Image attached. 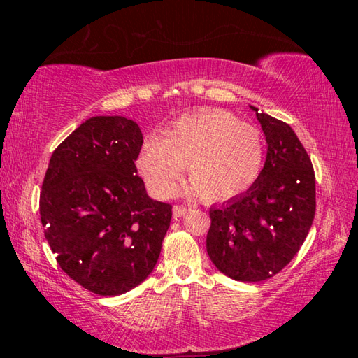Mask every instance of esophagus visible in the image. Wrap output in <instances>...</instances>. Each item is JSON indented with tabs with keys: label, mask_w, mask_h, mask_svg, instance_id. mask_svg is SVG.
Returning a JSON list of instances; mask_svg holds the SVG:
<instances>
[{
	"label": "esophagus",
	"mask_w": 358,
	"mask_h": 358,
	"mask_svg": "<svg viewBox=\"0 0 358 358\" xmlns=\"http://www.w3.org/2000/svg\"><path fill=\"white\" fill-rule=\"evenodd\" d=\"M187 211H189V208L183 207V205H175V207H173V216L175 217H181V216H185Z\"/></svg>",
	"instance_id": "1"
}]
</instances>
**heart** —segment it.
<instances>
[{
	"instance_id": "1",
	"label": "heart",
	"mask_w": 358,
	"mask_h": 358,
	"mask_svg": "<svg viewBox=\"0 0 358 358\" xmlns=\"http://www.w3.org/2000/svg\"><path fill=\"white\" fill-rule=\"evenodd\" d=\"M265 141L256 126L224 110L181 117L151 137L137 157V169L156 196L171 197L187 169L191 186L205 202H226L246 192L264 167Z\"/></svg>"
}]
</instances>
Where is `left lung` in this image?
<instances>
[{"label": "left lung", "mask_w": 358, "mask_h": 358, "mask_svg": "<svg viewBox=\"0 0 358 358\" xmlns=\"http://www.w3.org/2000/svg\"><path fill=\"white\" fill-rule=\"evenodd\" d=\"M251 108L268 145L265 164L245 194L210 208L207 252L221 273L257 282L280 273L300 251L316 213V178L294 129Z\"/></svg>", "instance_id": "obj_1"}]
</instances>
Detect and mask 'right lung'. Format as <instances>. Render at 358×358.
Returning a JSON list of instances; mask_svg holds the SVG:
<instances>
[{
    "label": "right lung",
    "mask_w": 358,
    "mask_h": 358,
    "mask_svg": "<svg viewBox=\"0 0 358 358\" xmlns=\"http://www.w3.org/2000/svg\"><path fill=\"white\" fill-rule=\"evenodd\" d=\"M137 123L93 117L58 145L39 199L41 222L62 270L90 292L120 295L153 271L172 205L148 197L136 161Z\"/></svg>",
    "instance_id": "right-lung-1"
}]
</instances>
